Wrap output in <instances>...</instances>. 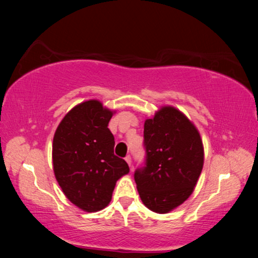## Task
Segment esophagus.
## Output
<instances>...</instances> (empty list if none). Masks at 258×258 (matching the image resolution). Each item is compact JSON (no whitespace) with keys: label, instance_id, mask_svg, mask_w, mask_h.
<instances>
[{"label":"esophagus","instance_id":"esophagus-1","mask_svg":"<svg viewBox=\"0 0 258 258\" xmlns=\"http://www.w3.org/2000/svg\"><path fill=\"white\" fill-rule=\"evenodd\" d=\"M125 161H126V163L129 164V167H132V157H130V155L125 156Z\"/></svg>","mask_w":258,"mask_h":258}]
</instances>
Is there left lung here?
Segmentation results:
<instances>
[{
	"label": "left lung",
	"mask_w": 258,
	"mask_h": 258,
	"mask_svg": "<svg viewBox=\"0 0 258 258\" xmlns=\"http://www.w3.org/2000/svg\"><path fill=\"white\" fill-rule=\"evenodd\" d=\"M146 165L136 169L137 191L148 209L167 214L188 200L204 162L199 130L170 105L144 122Z\"/></svg>",
	"instance_id": "1"
}]
</instances>
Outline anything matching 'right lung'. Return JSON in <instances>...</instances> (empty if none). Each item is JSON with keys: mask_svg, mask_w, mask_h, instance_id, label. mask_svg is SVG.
<instances>
[{"mask_svg": "<svg viewBox=\"0 0 258 258\" xmlns=\"http://www.w3.org/2000/svg\"><path fill=\"white\" fill-rule=\"evenodd\" d=\"M112 114L100 101L82 102L63 117L52 141L55 177L67 199L87 213L104 209L117 179L129 172L114 154Z\"/></svg>", "mask_w": 258, "mask_h": 258, "instance_id": "obj_1", "label": "right lung"}]
</instances>
